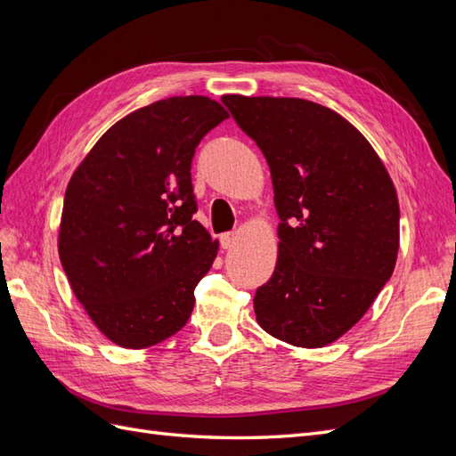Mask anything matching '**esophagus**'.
Masks as SVG:
<instances>
[{
	"instance_id": "1",
	"label": "esophagus",
	"mask_w": 456,
	"mask_h": 456,
	"mask_svg": "<svg viewBox=\"0 0 456 456\" xmlns=\"http://www.w3.org/2000/svg\"><path fill=\"white\" fill-rule=\"evenodd\" d=\"M236 241H238L236 232H226L220 236V245H223V249H230V247L236 245Z\"/></svg>"
}]
</instances>
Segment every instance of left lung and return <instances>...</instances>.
I'll use <instances>...</instances> for the list:
<instances>
[{
	"label": "left lung",
	"instance_id": "1",
	"mask_svg": "<svg viewBox=\"0 0 456 456\" xmlns=\"http://www.w3.org/2000/svg\"><path fill=\"white\" fill-rule=\"evenodd\" d=\"M223 104L265 154L281 220L278 265L253 298L256 322L293 346H327L362 320L394 272L392 178L365 136L322 104L241 94Z\"/></svg>",
	"mask_w": 456,
	"mask_h": 456
}]
</instances>
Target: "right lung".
Listing matches in <instances>:
<instances>
[{
    "instance_id": "obj_1",
    "label": "right lung",
    "mask_w": 456,
    "mask_h": 456,
    "mask_svg": "<svg viewBox=\"0 0 456 456\" xmlns=\"http://www.w3.org/2000/svg\"><path fill=\"white\" fill-rule=\"evenodd\" d=\"M228 118L207 96L134 110L93 146L66 188L59 255L101 333L148 348L181 330L218 241L198 220L191 158Z\"/></svg>"
}]
</instances>
